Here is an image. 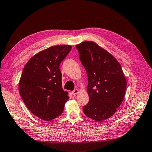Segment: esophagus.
Segmentation results:
<instances>
[{
	"label": "esophagus",
	"instance_id": "esophagus-1",
	"mask_svg": "<svg viewBox=\"0 0 152 152\" xmlns=\"http://www.w3.org/2000/svg\"><path fill=\"white\" fill-rule=\"evenodd\" d=\"M79 91L78 89H75L72 92V93L73 95H75V94H77L78 93H79Z\"/></svg>",
	"mask_w": 152,
	"mask_h": 152
}]
</instances>
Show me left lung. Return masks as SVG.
Here are the masks:
<instances>
[{
    "label": "left lung",
    "mask_w": 152,
    "mask_h": 152,
    "mask_svg": "<svg viewBox=\"0 0 152 152\" xmlns=\"http://www.w3.org/2000/svg\"><path fill=\"white\" fill-rule=\"evenodd\" d=\"M88 78L89 103L83 107L86 116L98 122L117 111L126 93L127 82L121 65L111 54L92 41L76 45Z\"/></svg>",
    "instance_id": "8db88e82"
}]
</instances>
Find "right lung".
I'll list each match as a JSON object with an SVG mask.
<instances>
[{"mask_svg":"<svg viewBox=\"0 0 152 152\" xmlns=\"http://www.w3.org/2000/svg\"><path fill=\"white\" fill-rule=\"evenodd\" d=\"M71 49V45H61L42 50L30 58L23 70L21 97L30 111L44 121L60 115L69 99L62 88L59 65Z\"/></svg>","mask_w":152,"mask_h":152,"instance_id":"obj_1","label":"right lung"}]
</instances>
